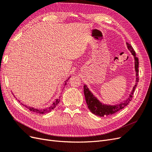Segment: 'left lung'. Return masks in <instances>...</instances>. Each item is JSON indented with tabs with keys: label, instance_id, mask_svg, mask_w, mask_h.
I'll return each instance as SVG.
<instances>
[{
	"label": "left lung",
	"instance_id": "left-lung-1",
	"mask_svg": "<svg viewBox=\"0 0 152 152\" xmlns=\"http://www.w3.org/2000/svg\"><path fill=\"white\" fill-rule=\"evenodd\" d=\"M127 46L129 50L131 52L132 55L134 57V68L136 72V84L133 87V89L131 91V93L129 95L128 98L122 101L118 104H104L102 102L96 97V96L93 94V93L89 90L86 84L84 86V93L85 95V98L86 101V103L87 104L90 111L93 114L98 115L99 117H105L111 115L112 114L117 112L120 110H122L124 107L130 103L131 101L132 98V95L134 93V90L137 85V82L139 81L138 79V66H139V62H138V58L136 56V53L134 52V49L132 48L130 44L127 43Z\"/></svg>",
	"mask_w": 152,
	"mask_h": 152
}]
</instances>
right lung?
Returning a JSON list of instances; mask_svg holds the SVG:
<instances>
[{
    "instance_id": "obj_1",
    "label": "right lung",
    "mask_w": 152,
    "mask_h": 152,
    "mask_svg": "<svg viewBox=\"0 0 152 152\" xmlns=\"http://www.w3.org/2000/svg\"><path fill=\"white\" fill-rule=\"evenodd\" d=\"M70 77H71V76L69 77L68 79L65 81V83H64V85H63L64 87H65V86L66 85L67 81L69 80V79H70ZM14 96L15 97V95H14ZM59 102H60V96H59L58 98L55 99V100L53 102V103L50 104V106H49L48 107H45V108H34V107H29V106H27L26 104H24L23 103H22L21 102H20V101H19V102L21 103V104L23 106V107H26V108H28L31 112H33L36 113H39V114H44V113H49L50 112H51V110H53L55 107H56V106L58 104V103H59Z\"/></svg>"
}]
</instances>
